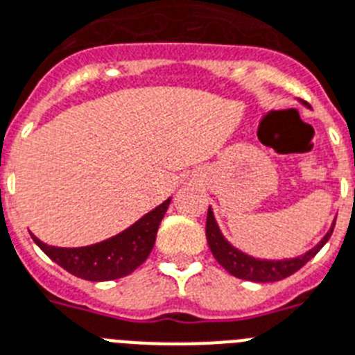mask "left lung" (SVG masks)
I'll list each match as a JSON object with an SVG mask.
<instances>
[{
    "label": "left lung",
    "mask_w": 355,
    "mask_h": 355,
    "mask_svg": "<svg viewBox=\"0 0 355 355\" xmlns=\"http://www.w3.org/2000/svg\"><path fill=\"white\" fill-rule=\"evenodd\" d=\"M334 226H336V220H334L330 232L321 239V243L315 248H312L310 252L304 253V255H299L295 259H282V261H264V259H255L252 255H248V253H243L241 250L233 248L232 244L227 243L223 233H220V230H218L217 220L213 217L211 207H209L206 218V239L213 257L217 259L218 264L227 273H232V275L239 279H244V281L275 282L290 277L292 273L301 270L310 259L315 257V253L327 244V241L332 235Z\"/></svg>",
    "instance_id": "left-lung-1"
}]
</instances>
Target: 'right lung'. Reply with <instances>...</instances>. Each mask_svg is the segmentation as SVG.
Returning a JSON list of instances; mask_svg holds the SVG:
<instances>
[{"label":"right lung","instance_id":"right-lung-1","mask_svg":"<svg viewBox=\"0 0 355 355\" xmlns=\"http://www.w3.org/2000/svg\"><path fill=\"white\" fill-rule=\"evenodd\" d=\"M169 202L171 198L146 213L122 233L91 246L56 248L42 243L33 233L31 237L49 259L76 277L85 281H112L132 273L149 257Z\"/></svg>","mask_w":355,"mask_h":355}]
</instances>
